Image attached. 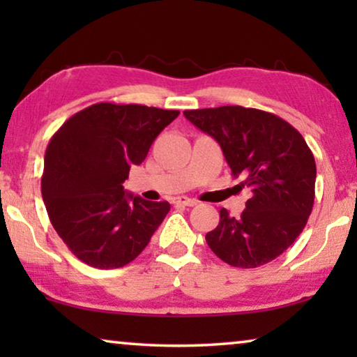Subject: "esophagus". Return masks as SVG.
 Here are the masks:
<instances>
[{
  "label": "esophagus",
  "instance_id": "1",
  "mask_svg": "<svg viewBox=\"0 0 357 357\" xmlns=\"http://www.w3.org/2000/svg\"><path fill=\"white\" fill-rule=\"evenodd\" d=\"M174 204H183V206H195L198 203L195 198H189V197H178L173 200Z\"/></svg>",
  "mask_w": 357,
  "mask_h": 357
}]
</instances>
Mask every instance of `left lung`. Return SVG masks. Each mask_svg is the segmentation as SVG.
Listing matches in <instances>:
<instances>
[{"label":"left lung","instance_id":"1","mask_svg":"<svg viewBox=\"0 0 357 357\" xmlns=\"http://www.w3.org/2000/svg\"><path fill=\"white\" fill-rule=\"evenodd\" d=\"M184 116L220 144L231 174L252 198L238 217L220 209L206 243L234 268H258L282 255L304 229L315 202L317 165L298 130L273 113L227 105Z\"/></svg>","mask_w":357,"mask_h":357}]
</instances>
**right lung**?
I'll return each instance as SVG.
<instances>
[{"label":"right lung","instance_id":"obj_1","mask_svg":"<svg viewBox=\"0 0 357 357\" xmlns=\"http://www.w3.org/2000/svg\"><path fill=\"white\" fill-rule=\"evenodd\" d=\"M178 114L100 102L75 113L52 137L40 179L42 198L58 236L80 261L118 269L148 245L170 203L134 197L123 183Z\"/></svg>","mask_w":357,"mask_h":357}]
</instances>
